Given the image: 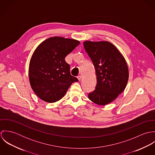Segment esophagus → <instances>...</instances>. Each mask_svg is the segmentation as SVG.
I'll return each mask as SVG.
<instances>
[{
  "instance_id": "obj_1",
  "label": "esophagus",
  "mask_w": 155,
  "mask_h": 155,
  "mask_svg": "<svg viewBox=\"0 0 155 155\" xmlns=\"http://www.w3.org/2000/svg\"><path fill=\"white\" fill-rule=\"evenodd\" d=\"M77 78H78V80H79V81H81V80L82 77H81V75H79Z\"/></svg>"
}]
</instances>
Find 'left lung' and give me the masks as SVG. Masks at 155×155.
I'll list each match as a JSON object with an SVG mask.
<instances>
[{
	"label": "left lung",
	"mask_w": 155,
	"mask_h": 155,
	"mask_svg": "<svg viewBox=\"0 0 155 155\" xmlns=\"http://www.w3.org/2000/svg\"><path fill=\"white\" fill-rule=\"evenodd\" d=\"M84 48L95 67V89L89 99L98 105L114 100L125 88L129 77L127 62L119 50L109 42H84Z\"/></svg>",
	"instance_id": "left-lung-1"
}]
</instances>
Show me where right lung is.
<instances>
[{"mask_svg":"<svg viewBox=\"0 0 155 155\" xmlns=\"http://www.w3.org/2000/svg\"><path fill=\"white\" fill-rule=\"evenodd\" d=\"M80 42L62 37H52L39 45L31 58L28 76L31 87L42 100L54 103L61 99L72 83V76L65 61Z\"/></svg>","mask_w":155,"mask_h":155,"instance_id":"add662e5","label":"right lung"}]
</instances>
